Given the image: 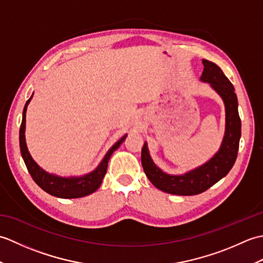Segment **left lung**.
<instances>
[{"instance_id": "obj_1", "label": "left lung", "mask_w": 263, "mask_h": 263, "mask_svg": "<svg viewBox=\"0 0 263 263\" xmlns=\"http://www.w3.org/2000/svg\"><path fill=\"white\" fill-rule=\"evenodd\" d=\"M202 63L204 68L200 81L209 83L225 105V135L219 150L206 163L181 175L167 174L161 171L150 157L148 144L144 142L141 150L143 171L149 181L166 193L194 195L204 192L228 174L237 157L241 139V119L238 115L235 89L217 64L208 60H202Z\"/></svg>"}]
</instances>
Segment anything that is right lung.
I'll list each match as a JSON object with an SVG mask.
<instances>
[{"label":"right lung","instance_id":"obj_1","mask_svg":"<svg viewBox=\"0 0 263 263\" xmlns=\"http://www.w3.org/2000/svg\"><path fill=\"white\" fill-rule=\"evenodd\" d=\"M33 95V93H32ZM31 97L27 100L25 105L24 113H22V122L19 131V143H20V152L21 156L24 158L25 164L27 166V170L31 175L32 180L36 182L39 187H42L44 191L47 192L48 194L54 195L57 198L62 199H76V198H82L93 193L99 189L100 184L103 182V178L106 174L108 166V160L110 158L111 154L119 148L122 142L125 140L127 135L123 136L119 141L115 142L110 149L104 156L103 160L100 161L99 165L95 168L92 172L87 173L85 175L81 176H60L57 174H52L48 173L45 170H43L35 160L32 159L30 153L28 152L27 143H26V111L27 107L29 105Z\"/></svg>","mask_w":263,"mask_h":263}]
</instances>
